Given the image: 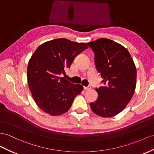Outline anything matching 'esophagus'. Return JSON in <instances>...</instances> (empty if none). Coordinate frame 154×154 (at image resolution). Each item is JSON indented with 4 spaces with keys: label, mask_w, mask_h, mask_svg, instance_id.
I'll list each match as a JSON object with an SVG mask.
<instances>
[{
    "label": "esophagus",
    "mask_w": 154,
    "mask_h": 154,
    "mask_svg": "<svg viewBox=\"0 0 154 154\" xmlns=\"http://www.w3.org/2000/svg\"><path fill=\"white\" fill-rule=\"evenodd\" d=\"M84 89H85V90H90V89H91V86H84Z\"/></svg>",
    "instance_id": "esophagus-1"
}]
</instances>
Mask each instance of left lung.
Listing matches in <instances>:
<instances>
[{"label": "left lung", "instance_id": "1", "mask_svg": "<svg viewBox=\"0 0 154 154\" xmlns=\"http://www.w3.org/2000/svg\"><path fill=\"white\" fill-rule=\"evenodd\" d=\"M94 53V62L103 81L96 90L98 97L90 103L97 115L109 118L125 108L135 92L136 67L129 51L119 43L107 38L88 43Z\"/></svg>", "mask_w": 154, "mask_h": 154}]
</instances>
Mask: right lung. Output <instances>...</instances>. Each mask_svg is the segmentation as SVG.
<instances>
[{
  "instance_id": "obj_1",
  "label": "right lung",
  "mask_w": 154,
  "mask_h": 154,
  "mask_svg": "<svg viewBox=\"0 0 154 154\" xmlns=\"http://www.w3.org/2000/svg\"><path fill=\"white\" fill-rule=\"evenodd\" d=\"M87 48L85 43L58 38L43 43L35 51L28 64L27 79L34 100L42 111L52 116L68 111L83 87L60 75Z\"/></svg>"
}]
</instances>
